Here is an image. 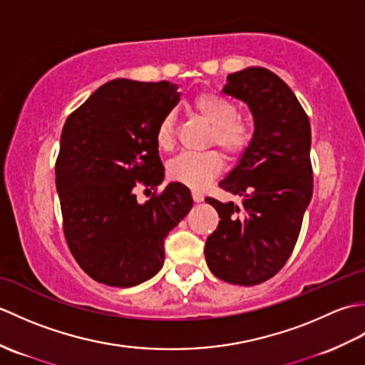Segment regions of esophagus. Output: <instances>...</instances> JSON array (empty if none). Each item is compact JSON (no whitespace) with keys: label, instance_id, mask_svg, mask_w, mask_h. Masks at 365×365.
Here are the masks:
<instances>
[{"label":"esophagus","instance_id":"34e87169","mask_svg":"<svg viewBox=\"0 0 365 365\" xmlns=\"http://www.w3.org/2000/svg\"><path fill=\"white\" fill-rule=\"evenodd\" d=\"M191 196H192V199H195V202H202V200H204L202 192L197 191V190H192L191 191Z\"/></svg>","mask_w":365,"mask_h":365}]
</instances>
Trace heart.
Returning a JSON list of instances; mask_svg holds the SVG:
<instances>
[{
  "instance_id": "b5f03b06",
  "label": "heart",
  "mask_w": 365,
  "mask_h": 365,
  "mask_svg": "<svg viewBox=\"0 0 365 365\" xmlns=\"http://www.w3.org/2000/svg\"><path fill=\"white\" fill-rule=\"evenodd\" d=\"M191 108L207 125L212 127L208 145H220L229 157L242 155L252 141V128L238 115V106L216 92H200ZM155 141L161 150L170 152L175 147L177 130L173 114L160 119L155 130ZM224 168V157L218 150L204 153H182L168 165V177L185 187L200 190L210 183Z\"/></svg>"
}]
</instances>
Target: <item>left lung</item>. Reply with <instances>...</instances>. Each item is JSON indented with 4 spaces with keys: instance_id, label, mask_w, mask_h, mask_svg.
Instances as JSON below:
<instances>
[{
    "instance_id": "1",
    "label": "left lung",
    "mask_w": 365,
    "mask_h": 365,
    "mask_svg": "<svg viewBox=\"0 0 365 365\" xmlns=\"http://www.w3.org/2000/svg\"><path fill=\"white\" fill-rule=\"evenodd\" d=\"M222 92L250 106L254 135L238 165L220 182L242 202L205 199L221 221L204 254L221 281L257 285L289 260L312 199L311 123L292 89L268 68L227 75Z\"/></svg>"
}]
</instances>
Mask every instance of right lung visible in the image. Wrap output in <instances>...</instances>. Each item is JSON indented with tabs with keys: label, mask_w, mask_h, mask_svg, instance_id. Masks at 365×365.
<instances>
[{
	"label": "right lung",
	"mask_w": 365,
	"mask_h": 365,
	"mask_svg": "<svg viewBox=\"0 0 365 365\" xmlns=\"http://www.w3.org/2000/svg\"><path fill=\"white\" fill-rule=\"evenodd\" d=\"M177 89L169 81H108L64 123L56 158L64 237L97 282L133 287L157 274L168 234L191 210L182 183L153 191L145 204L135 192L165 177L155 130L180 100Z\"/></svg>",
	"instance_id": "add662e5"
}]
</instances>
